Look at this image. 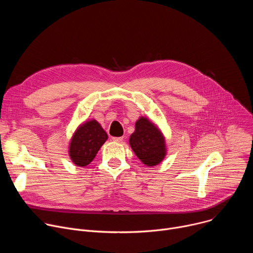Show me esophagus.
<instances>
[{
	"instance_id": "34e87169",
	"label": "esophagus",
	"mask_w": 253,
	"mask_h": 253,
	"mask_svg": "<svg viewBox=\"0 0 253 253\" xmlns=\"http://www.w3.org/2000/svg\"><path fill=\"white\" fill-rule=\"evenodd\" d=\"M123 137H112V140L115 142H122L123 141Z\"/></svg>"
}]
</instances>
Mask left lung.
Wrapping results in <instances>:
<instances>
[{
  "label": "left lung",
  "instance_id": "8db88e82",
  "mask_svg": "<svg viewBox=\"0 0 253 253\" xmlns=\"http://www.w3.org/2000/svg\"><path fill=\"white\" fill-rule=\"evenodd\" d=\"M130 146L143 164L158 165L166 155L165 139L158 127L145 117H140L129 139Z\"/></svg>",
  "mask_w": 253,
  "mask_h": 253
}]
</instances>
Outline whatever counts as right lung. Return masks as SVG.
Instances as JSON below:
<instances>
[{
  "label": "right lung",
  "mask_w": 253,
  "mask_h": 253,
  "mask_svg": "<svg viewBox=\"0 0 253 253\" xmlns=\"http://www.w3.org/2000/svg\"><path fill=\"white\" fill-rule=\"evenodd\" d=\"M107 139V133L96 120L81 124L71 139L69 146L71 160L81 167L90 164Z\"/></svg>",
  "instance_id": "obj_1"
}]
</instances>
